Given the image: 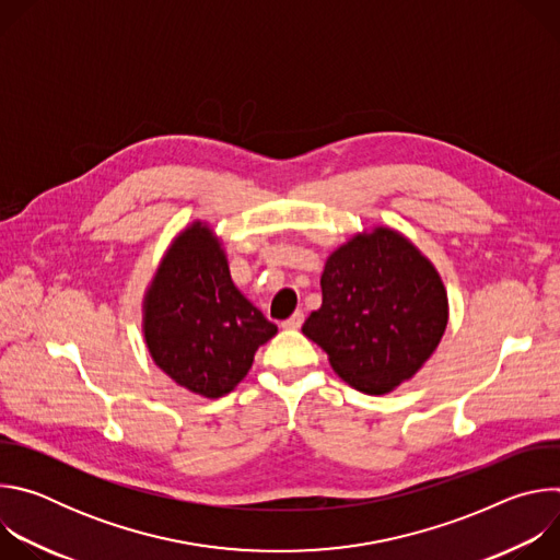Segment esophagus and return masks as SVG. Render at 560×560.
Returning <instances> with one entry per match:
<instances>
[{"label": "esophagus", "mask_w": 560, "mask_h": 560, "mask_svg": "<svg viewBox=\"0 0 560 560\" xmlns=\"http://www.w3.org/2000/svg\"><path fill=\"white\" fill-rule=\"evenodd\" d=\"M301 324H303V312L301 310H296L288 322H283V328H288V330H296V328H301Z\"/></svg>", "instance_id": "esophagus-1"}]
</instances>
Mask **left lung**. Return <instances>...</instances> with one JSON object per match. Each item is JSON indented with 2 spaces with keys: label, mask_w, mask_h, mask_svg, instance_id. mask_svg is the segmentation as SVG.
<instances>
[{
  "label": "left lung",
  "mask_w": 560,
  "mask_h": 560,
  "mask_svg": "<svg viewBox=\"0 0 560 560\" xmlns=\"http://www.w3.org/2000/svg\"><path fill=\"white\" fill-rule=\"evenodd\" d=\"M324 303L303 335L326 350L332 370L365 394L412 378L447 326V294L434 266L389 228L357 234L322 275Z\"/></svg>",
  "instance_id": "1"
}]
</instances>
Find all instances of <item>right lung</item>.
I'll list each match as a JSON object with an SVG mask.
<instances>
[{
    "label": "right lung",
    "instance_id": "add662e5",
    "mask_svg": "<svg viewBox=\"0 0 560 560\" xmlns=\"http://www.w3.org/2000/svg\"><path fill=\"white\" fill-rule=\"evenodd\" d=\"M143 335L177 385L219 398L248 374L277 326L236 290L219 238L197 221L175 238L148 288Z\"/></svg>",
    "mask_w": 560,
    "mask_h": 560
}]
</instances>
